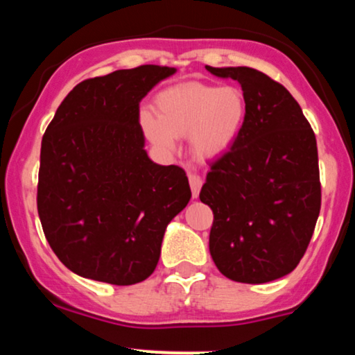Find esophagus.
Masks as SVG:
<instances>
[{"label": "esophagus", "mask_w": 355, "mask_h": 355, "mask_svg": "<svg viewBox=\"0 0 355 355\" xmlns=\"http://www.w3.org/2000/svg\"><path fill=\"white\" fill-rule=\"evenodd\" d=\"M189 182H190V189H191V197L197 198L198 193H200L202 185H203V180L200 178V175L190 173L189 175Z\"/></svg>", "instance_id": "1"}]
</instances>
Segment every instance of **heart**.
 Listing matches in <instances>:
<instances>
[{
  "mask_svg": "<svg viewBox=\"0 0 355 355\" xmlns=\"http://www.w3.org/2000/svg\"><path fill=\"white\" fill-rule=\"evenodd\" d=\"M158 115L141 112L145 137L160 150L175 148L177 137H189L191 152L202 158L220 157L239 140L247 121L245 93L237 85L183 83L157 96Z\"/></svg>",
  "mask_w": 355,
  "mask_h": 355,
  "instance_id": "heart-1",
  "label": "heart"
}]
</instances>
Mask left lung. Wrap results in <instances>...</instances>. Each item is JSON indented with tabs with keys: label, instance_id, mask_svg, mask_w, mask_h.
Listing matches in <instances>:
<instances>
[{
	"label": "left lung",
	"instance_id": "1",
	"mask_svg": "<svg viewBox=\"0 0 355 355\" xmlns=\"http://www.w3.org/2000/svg\"><path fill=\"white\" fill-rule=\"evenodd\" d=\"M239 81L248 113L239 140L210 165L200 200L214 211L210 255L230 280L266 284L291 274L320 211L317 141L288 89L247 67H205Z\"/></svg>",
	"mask_w": 355,
	"mask_h": 355
}]
</instances>
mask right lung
I'll use <instances>...</instances> for the list:
<instances>
[{"instance_id":"1","label":"right lung","mask_w":355,"mask_h":355,"mask_svg":"<svg viewBox=\"0 0 355 355\" xmlns=\"http://www.w3.org/2000/svg\"><path fill=\"white\" fill-rule=\"evenodd\" d=\"M177 71L158 64L81 81L42 140L38 215L64 267L132 285L153 274L165 229L189 203L183 168L146 155L140 101Z\"/></svg>"}]
</instances>
